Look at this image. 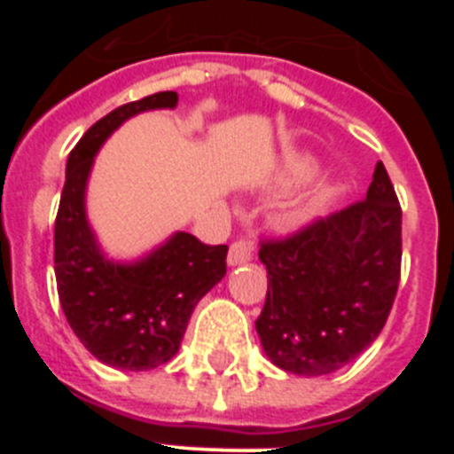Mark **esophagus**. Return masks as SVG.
<instances>
[{"mask_svg":"<svg viewBox=\"0 0 454 454\" xmlns=\"http://www.w3.org/2000/svg\"><path fill=\"white\" fill-rule=\"evenodd\" d=\"M252 252H254V243L246 236H240L231 243L230 254H227V263L230 266H240V263H247L252 259Z\"/></svg>","mask_w":454,"mask_h":454,"instance_id":"34e87169","label":"esophagus"}]
</instances>
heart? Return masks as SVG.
<instances>
[{
  "label": "heart",
  "instance_id": "heart-1",
  "mask_svg": "<svg viewBox=\"0 0 454 454\" xmlns=\"http://www.w3.org/2000/svg\"><path fill=\"white\" fill-rule=\"evenodd\" d=\"M298 170H300V172H304V170H307V166H302V163H300V166H298Z\"/></svg>",
  "mask_w": 454,
  "mask_h": 454
}]
</instances>
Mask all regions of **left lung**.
I'll return each mask as SVG.
<instances>
[{
    "label": "left lung",
    "mask_w": 454,
    "mask_h": 454,
    "mask_svg": "<svg viewBox=\"0 0 454 454\" xmlns=\"http://www.w3.org/2000/svg\"><path fill=\"white\" fill-rule=\"evenodd\" d=\"M268 291L256 334L275 366L327 375L387 325L400 284L403 211L384 163L366 198L279 239H262Z\"/></svg>",
    "instance_id": "left-lung-1"
}]
</instances>
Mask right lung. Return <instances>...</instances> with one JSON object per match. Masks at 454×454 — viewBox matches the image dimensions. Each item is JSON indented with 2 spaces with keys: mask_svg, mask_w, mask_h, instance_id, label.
<instances>
[{
  "mask_svg": "<svg viewBox=\"0 0 454 454\" xmlns=\"http://www.w3.org/2000/svg\"><path fill=\"white\" fill-rule=\"evenodd\" d=\"M175 104L177 92H154L92 124L67 156L54 223V272L63 314L92 356L122 371H152L170 362L198 302L227 272V246H207L186 231L138 263L106 262L86 223L83 191L99 145L131 115Z\"/></svg>",
  "mask_w": 454,
  "mask_h": 454,
  "instance_id": "obj_1",
  "label": "right lung"
}]
</instances>
